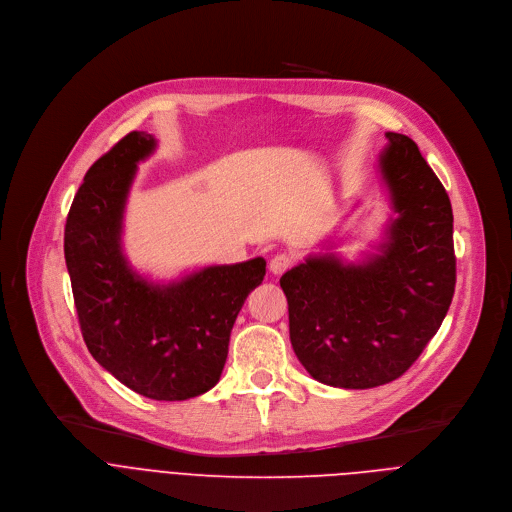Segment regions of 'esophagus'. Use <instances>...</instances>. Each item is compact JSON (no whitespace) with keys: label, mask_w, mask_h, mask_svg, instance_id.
<instances>
[{"label":"esophagus","mask_w":512,"mask_h":512,"mask_svg":"<svg viewBox=\"0 0 512 512\" xmlns=\"http://www.w3.org/2000/svg\"><path fill=\"white\" fill-rule=\"evenodd\" d=\"M291 265H294V257L285 255V253H279V255H275V257L269 259V271H271L273 275H279V273L287 271Z\"/></svg>","instance_id":"1"}]
</instances>
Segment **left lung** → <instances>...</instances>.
Masks as SVG:
<instances>
[{"label":"left lung","mask_w":512,"mask_h":512,"mask_svg":"<svg viewBox=\"0 0 512 512\" xmlns=\"http://www.w3.org/2000/svg\"><path fill=\"white\" fill-rule=\"evenodd\" d=\"M385 137L379 168L395 218L379 255L358 265L314 255L279 279L296 356L340 389L399 379L440 330L456 287L450 196L411 137Z\"/></svg>","instance_id":"8db88e82"}]
</instances>
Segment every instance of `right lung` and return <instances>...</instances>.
Returning <instances> with one entry per match:
<instances>
[{
	"label": "right lung",
	"mask_w": 512,
	"mask_h": 512,
	"mask_svg": "<svg viewBox=\"0 0 512 512\" xmlns=\"http://www.w3.org/2000/svg\"><path fill=\"white\" fill-rule=\"evenodd\" d=\"M158 141L131 131L87 172L66 216L64 259L93 358L131 391L184 401L221 379L237 314L265 275V259L208 265L154 283L123 255V212L137 164Z\"/></svg>",
	"instance_id": "1"
}]
</instances>
